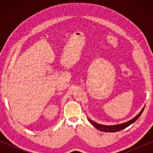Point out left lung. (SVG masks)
<instances>
[{"label":"left lung","instance_id":"left-lung-1","mask_svg":"<svg viewBox=\"0 0 153 153\" xmlns=\"http://www.w3.org/2000/svg\"><path fill=\"white\" fill-rule=\"evenodd\" d=\"M144 108H145V106L142 108V110L141 111H140L139 114H138L137 116L134 117V118L131 119L130 120L127 121V122H125L124 123H121V124H117V125H104L99 124V123H95V121L92 120L89 118H88V120L89 122L91 123L96 129H99L100 131H105V132H116V131L123 130V129H125L126 127H127L130 125L132 124V123H134L135 121L139 118L142 113H143Z\"/></svg>","mask_w":153,"mask_h":153}]
</instances>
